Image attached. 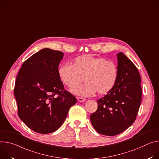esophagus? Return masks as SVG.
Here are the masks:
<instances>
[{"label": "esophagus", "instance_id": "obj_1", "mask_svg": "<svg viewBox=\"0 0 159 159\" xmlns=\"http://www.w3.org/2000/svg\"><path fill=\"white\" fill-rule=\"evenodd\" d=\"M77 100H78L79 102H84L86 100L85 98H82V97H78V98H77Z\"/></svg>", "mask_w": 159, "mask_h": 159}]
</instances>
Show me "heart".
Masks as SVG:
<instances>
[{
  "instance_id": "obj_1",
  "label": "heart",
  "mask_w": 159,
  "mask_h": 159,
  "mask_svg": "<svg viewBox=\"0 0 159 159\" xmlns=\"http://www.w3.org/2000/svg\"><path fill=\"white\" fill-rule=\"evenodd\" d=\"M61 80L69 89H73L83 81L84 84L73 91L76 95L88 97L95 92L99 96L110 93L118 77L117 65L103 57L84 55L74 59L73 65L64 64L58 70Z\"/></svg>"
}]
</instances>
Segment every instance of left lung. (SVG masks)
Listing matches in <instances>:
<instances>
[{"mask_svg": "<svg viewBox=\"0 0 159 159\" xmlns=\"http://www.w3.org/2000/svg\"><path fill=\"white\" fill-rule=\"evenodd\" d=\"M117 56V83L110 93L97 100V110L90 116L94 129L106 136L119 134L132 125L142 101L141 77L136 67L123 53Z\"/></svg>", "mask_w": 159, "mask_h": 159, "instance_id": "left-lung-1", "label": "left lung"}]
</instances>
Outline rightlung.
Here are the masks:
<instances>
[{
    "mask_svg": "<svg viewBox=\"0 0 159 159\" xmlns=\"http://www.w3.org/2000/svg\"><path fill=\"white\" fill-rule=\"evenodd\" d=\"M63 56L62 52L43 48L24 62L16 80L19 117L39 133L57 130L76 103V97L64 89L58 74Z\"/></svg>",
    "mask_w": 159,
    "mask_h": 159,
    "instance_id": "right-lung-1",
    "label": "right lung"
}]
</instances>
